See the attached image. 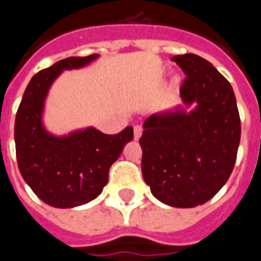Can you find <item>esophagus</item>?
Here are the masks:
<instances>
[{
	"label": "esophagus",
	"instance_id": "1",
	"mask_svg": "<svg viewBox=\"0 0 261 261\" xmlns=\"http://www.w3.org/2000/svg\"><path fill=\"white\" fill-rule=\"evenodd\" d=\"M142 126H139V125H135L134 126V136H135V139H139L140 136H142Z\"/></svg>",
	"mask_w": 261,
	"mask_h": 261
}]
</instances>
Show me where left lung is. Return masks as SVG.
Listing matches in <instances>:
<instances>
[{"mask_svg":"<svg viewBox=\"0 0 261 261\" xmlns=\"http://www.w3.org/2000/svg\"><path fill=\"white\" fill-rule=\"evenodd\" d=\"M187 75L184 107L159 112L143 123L142 174L163 204L194 208L210 201L232 174L240 118L229 81L208 60L187 53L171 59Z\"/></svg>","mask_w":261,"mask_h":261,"instance_id":"8db88e82","label":"left lung"}]
</instances>
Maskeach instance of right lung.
I'll return each instance as SVG.
<instances>
[{
    "mask_svg": "<svg viewBox=\"0 0 261 261\" xmlns=\"http://www.w3.org/2000/svg\"><path fill=\"white\" fill-rule=\"evenodd\" d=\"M98 55L67 57L39 71L29 81L15 118L18 167L39 198L55 208L80 206L102 193L110 167L134 139V127L105 135L95 127L56 136L46 130L43 110L51 84L64 70L81 68Z\"/></svg>",
    "mask_w": 261,
    "mask_h": 261,
    "instance_id": "1",
    "label": "right lung"
}]
</instances>
